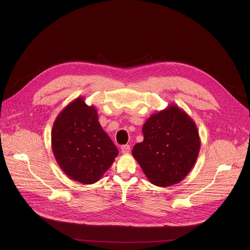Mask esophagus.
<instances>
[{"mask_svg":"<svg viewBox=\"0 0 250 250\" xmlns=\"http://www.w3.org/2000/svg\"><path fill=\"white\" fill-rule=\"evenodd\" d=\"M130 150H131V146L128 145V144L121 146V152H122L123 154H128V153H130Z\"/></svg>","mask_w":250,"mask_h":250,"instance_id":"34e87169","label":"esophagus"}]
</instances>
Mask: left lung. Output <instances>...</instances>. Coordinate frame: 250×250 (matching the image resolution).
<instances>
[{
    "label": "left lung",
    "instance_id": "1",
    "mask_svg": "<svg viewBox=\"0 0 250 250\" xmlns=\"http://www.w3.org/2000/svg\"><path fill=\"white\" fill-rule=\"evenodd\" d=\"M143 142L132 151L150 183L158 187L175 185L193 167L200 138L191 117L171 104L153 113L143 127Z\"/></svg>",
    "mask_w": 250,
    "mask_h": 250
}]
</instances>
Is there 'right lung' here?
<instances>
[{
	"label": "right lung",
	"instance_id": "obj_1",
	"mask_svg": "<svg viewBox=\"0 0 250 250\" xmlns=\"http://www.w3.org/2000/svg\"><path fill=\"white\" fill-rule=\"evenodd\" d=\"M54 156L62 170L82 184L99 181L118 150L102 129L94 106L78 97L57 116L51 134Z\"/></svg>",
	"mask_w": 250,
	"mask_h": 250
}]
</instances>
